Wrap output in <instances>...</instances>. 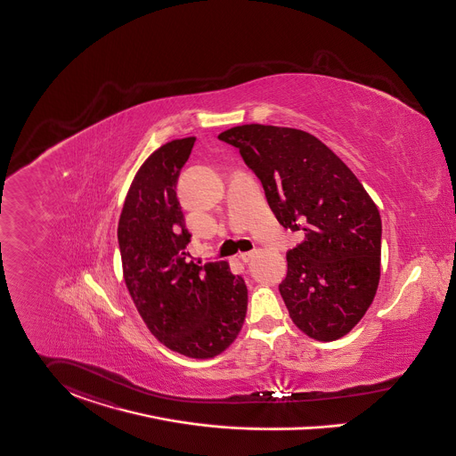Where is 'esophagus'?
Returning a JSON list of instances; mask_svg holds the SVG:
<instances>
[{
	"mask_svg": "<svg viewBox=\"0 0 456 456\" xmlns=\"http://www.w3.org/2000/svg\"><path fill=\"white\" fill-rule=\"evenodd\" d=\"M254 256H256V250H248V252H242L240 254V259H242L243 263H248V261H252Z\"/></svg>",
	"mask_w": 456,
	"mask_h": 456,
	"instance_id": "obj_1",
	"label": "esophagus"
}]
</instances>
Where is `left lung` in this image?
<instances>
[{
	"mask_svg": "<svg viewBox=\"0 0 456 456\" xmlns=\"http://www.w3.org/2000/svg\"><path fill=\"white\" fill-rule=\"evenodd\" d=\"M239 149L285 230L304 240L287 252L278 285L292 322L330 342L354 329L380 278L382 221L353 171L316 136L245 124L217 136Z\"/></svg>",
	"mask_w": 456,
	"mask_h": 456,
	"instance_id": "1",
	"label": "left lung"
}]
</instances>
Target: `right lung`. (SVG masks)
I'll use <instances>...</instances> for the list:
<instances>
[{"mask_svg": "<svg viewBox=\"0 0 456 456\" xmlns=\"http://www.w3.org/2000/svg\"><path fill=\"white\" fill-rule=\"evenodd\" d=\"M197 138L162 145L145 160L124 200L118 242L140 316L157 340L188 358L223 353L240 332L247 287L226 261L195 265L176 184Z\"/></svg>", "mask_w": 456, "mask_h": 456, "instance_id": "right-lung-1", "label": "right lung"}]
</instances>
